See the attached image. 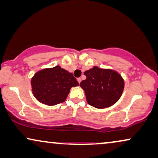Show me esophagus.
<instances>
[{
    "label": "esophagus",
    "mask_w": 158,
    "mask_h": 158,
    "mask_svg": "<svg viewBox=\"0 0 158 158\" xmlns=\"http://www.w3.org/2000/svg\"><path fill=\"white\" fill-rule=\"evenodd\" d=\"M77 82H78V83H81V77H77Z\"/></svg>",
    "instance_id": "1"
}]
</instances>
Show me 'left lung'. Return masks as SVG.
<instances>
[{
  "label": "left lung",
  "mask_w": 158,
  "mask_h": 158,
  "mask_svg": "<svg viewBox=\"0 0 158 158\" xmlns=\"http://www.w3.org/2000/svg\"><path fill=\"white\" fill-rule=\"evenodd\" d=\"M86 79L80 83L88 103L97 109H105L116 103L122 96L124 81L119 73L97 66L84 73Z\"/></svg>",
  "instance_id": "1"
}]
</instances>
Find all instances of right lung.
<instances>
[{
	"label": "right lung",
	"instance_id": "obj_1",
	"mask_svg": "<svg viewBox=\"0 0 158 158\" xmlns=\"http://www.w3.org/2000/svg\"><path fill=\"white\" fill-rule=\"evenodd\" d=\"M32 93L36 100L47 106L64 102L72 87L79 85L73 73L57 65L36 73L31 80Z\"/></svg>",
	"mask_w": 158,
	"mask_h": 158
}]
</instances>
